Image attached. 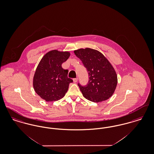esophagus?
Masks as SVG:
<instances>
[{
	"label": "esophagus",
	"mask_w": 154,
	"mask_h": 154,
	"mask_svg": "<svg viewBox=\"0 0 154 154\" xmlns=\"http://www.w3.org/2000/svg\"><path fill=\"white\" fill-rule=\"evenodd\" d=\"M78 78H75V79H73V80L74 82H77V81H78Z\"/></svg>",
	"instance_id": "1"
}]
</instances>
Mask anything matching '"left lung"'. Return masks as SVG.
<instances>
[{"label":"left lung","instance_id":"obj_1","mask_svg":"<svg viewBox=\"0 0 154 154\" xmlns=\"http://www.w3.org/2000/svg\"><path fill=\"white\" fill-rule=\"evenodd\" d=\"M74 54L88 72L87 84L82 86L78 83L84 97L94 102L108 99L117 84V74L109 60L101 52L89 48L75 50Z\"/></svg>","mask_w":154,"mask_h":154}]
</instances>
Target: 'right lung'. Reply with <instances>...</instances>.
Masks as SVG:
<instances>
[{"label":"right lung","instance_id":"add662e5","mask_svg":"<svg viewBox=\"0 0 154 154\" xmlns=\"http://www.w3.org/2000/svg\"><path fill=\"white\" fill-rule=\"evenodd\" d=\"M69 52L52 50L47 53L38 63L33 77V88L37 94L46 102L57 101L65 95L69 84L68 70L62 64L70 57Z\"/></svg>","mask_w":154,"mask_h":154}]
</instances>
